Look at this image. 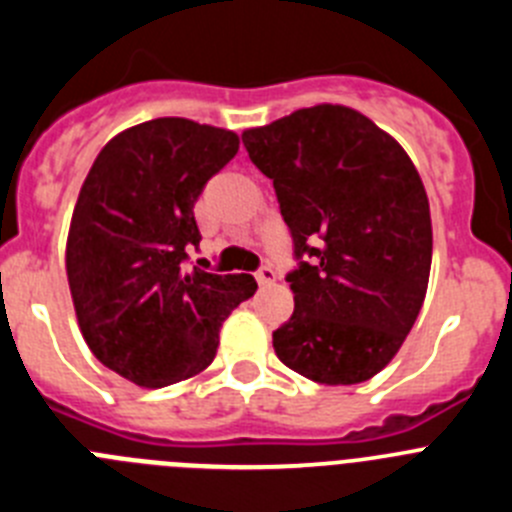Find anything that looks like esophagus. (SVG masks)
I'll list each match as a JSON object with an SVG mask.
<instances>
[{"mask_svg":"<svg viewBox=\"0 0 512 512\" xmlns=\"http://www.w3.org/2000/svg\"><path fill=\"white\" fill-rule=\"evenodd\" d=\"M256 279H259L261 287H269V284L277 282V271H274V266L264 264L259 271H256Z\"/></svg>","mask_w":512,"mask_h":512,"instance_id":"34e87169","label":"esophagus"}]
</instances>
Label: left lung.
<instances>
[{
  "instance_id": "1",
  "label": "left lung",
  "mask_w": 512,
  "mask_h": 512,
  "mask_svg": "<svg viewBox=\"0 0 512 512\" xmlns=\"http://www.w3.org/2000/svg\"><path fill=\"white\" fill-rule=\"evenodd\" d=\"M274 182L297 266L279 361L320 384H359L390 364L431 274V210L392 135L341 104H318L243 133Z\"/></svg>"
}]
</instances>
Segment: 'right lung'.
<instances>
[{"mask_svg":"<svg viewBox=\"0 0 512 512\" xmlns=\"http://www.w3.org/2000/svg\"><path fill=\"white\" fill-rule=\"evenodd\" d=\"M238 135L184 117L140 122L99 151L71 217L66 274L84 341L138 387L212 364L220 328L253 297L251 274L187 269L194 202L238 153Z\"/></svg>","mask_w":512,"mask_h":512,"instance_id":"obj_1","label":"right lung"}]
</instances>
